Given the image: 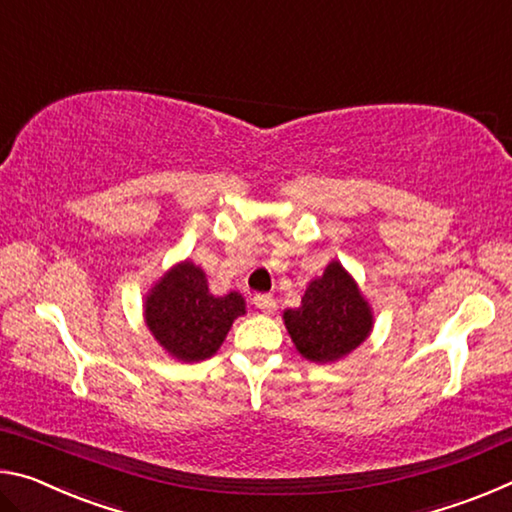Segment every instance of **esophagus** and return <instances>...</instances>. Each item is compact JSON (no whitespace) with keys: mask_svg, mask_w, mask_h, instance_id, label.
Returning a JSON list of instances; mask_svg holds the SVG:
<instances>
[{"mask_svg":"<svg viewBox=\"0 0 512 512\" xmlns=\"http://www.w3.org/2000/svg\"><path fill=\"white\" fill-rule=\"evenodd\" d=\"M253 302H255V307L259 309V311H264V314H273L275 311V298L271 296V293H257V296L253 298Z\"/></svg>","mask_w":512,"mask_h":512,"instance_id":"esophagus-1","label":"esophagus"}]
</instances>
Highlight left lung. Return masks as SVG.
Wrapping results in <instances>:
<instances>
[{"label": "left lung", "instance_id": "8db88e82", "mask_svg": "<svg viewBox=\"0 0 512 512\" xmlns=\"http://www.w3.org/2000/svg\"><path fill=\"white\" fill-rule=\"evenodd\" d=\"M293 343L302 357L316 363L336 361L366 341L372 327L368 302L339 262L307 287L298 309L284 311Z\"/></svg>", "mask_w": 512, "mask_h": 512}]
</instances>
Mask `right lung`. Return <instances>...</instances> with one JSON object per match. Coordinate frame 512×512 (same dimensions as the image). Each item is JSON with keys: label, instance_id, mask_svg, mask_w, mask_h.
I'll list each match as a JSON object with an SVG mask.
<instances>
[{"label": "right lung", "instance_id": "obj_1", "mask_svg": "<svg viewBox=\"0 0 512 512\" xmlns=\"http://www.w3.org/2000/svg\"><path fill=\"white\" fill-rule=\"evenodd\" d=\"M144 314L155 341L169 354L183 361H203L221 348L232 320L246 314V302L237 291L212 296L205 273L185 262L155 284Z\"/></svg>", "mask_w": 512, "mask_h": 512}]
</instances>
